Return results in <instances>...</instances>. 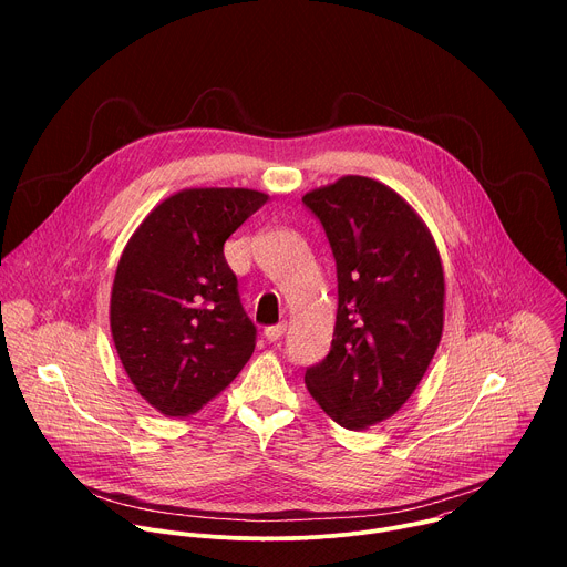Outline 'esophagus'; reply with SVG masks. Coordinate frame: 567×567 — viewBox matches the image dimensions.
I'll use <instances>...</instances> for the list:
<instances>
[{
	"label": "esophagus",
	"mask_w": 567,
	"mask_h": 567,
	"mask_svg": "<svg viewBox=\"0 0 567 567\" xmlns=\"http://www.w3.org/2000/svg\"><path fill=\"white\" fill-rule=\"evenodd\" d=\"M285 332H287V326H285V322H280V326H271V328L265 330V339L274 343V341H278Z\"/></svg>",
	"instance_id": "1"
}]
</instances>
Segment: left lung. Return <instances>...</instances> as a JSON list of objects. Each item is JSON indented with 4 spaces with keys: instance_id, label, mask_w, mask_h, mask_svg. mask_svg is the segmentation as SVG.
<instances>
[{
    "instance_id": "1",
    "label": "left lung",
    "mask_w": 567,
    "mask_h": 567,
    "mask_svg": "<svg viewBox=\"0 0 567 567\" xmlns=\"http://www.w3.org/2000/svg\"><path fill=\"white\" fill-rule=\"evenodd\" d=\"M337 260L330 354L305 372L318 406L365 431L392 417L426 374L444 330V269L417 210L390 186L346 175L302 195Z\"/></svg>"
}]
</instances>
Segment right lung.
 I'll use <instances>...</instances> for the list:
<instances>
[{
	"mask_svg": "<svg viewBox=\"0 0 567 567\" xmlns=\"http://www.w3.org/2000/svg\"><path fill=\"white\" fill-rule=\"evenodd\" d=\"M267 199L254 188H184L158 202L127 239L110 330L130 381L161 415H195L254 354L256 328L224 241Z\"/></svg>",
	"mask_w": 567,
	"mask_h": 567,
	"instance_id": "1",
	"label": "right lung"
}]
</instances>
